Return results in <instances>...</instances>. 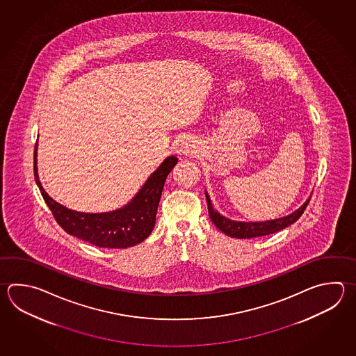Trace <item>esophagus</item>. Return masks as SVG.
Here are the masks:
<instances>
[{"label": "esophagus", "mask_w": 356, "mask_h": 356, "mask_svg": "<svg viewBox=\"0 0 356 356\" xmlns=\"http://www.w3.org/2000/svg\"><path fill=\"white\" fill-rule=\"evenodd\" d=\"M191 151V145H190L189 142L188 140H185V139H182L181 142H180V145H179V153H182V154H188Z\"/></svg>", "instance_id": "esophagus-1"}]
</instances>
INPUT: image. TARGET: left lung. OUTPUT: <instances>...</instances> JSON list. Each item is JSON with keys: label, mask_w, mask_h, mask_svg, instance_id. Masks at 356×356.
Masks as SVG:
<instances>
[{"label": "left lung", "mask_w": 356, "mask_h": 356, "mask_svg": "<svg viewBox=\"0 0 356 356\" xmlns=\"http://www.w3.org/2000/svg\"><path fill=\"white\" fill-rule=\"evenodd\" d=\"M205 197H207V203H208L209 217H211V222L216 225L218 229L222 231L227 236H229V237L240 238V240L268 236L271 233L284 229L288 225H293L305 213V208L311 200V197H309L299 209L293 211L291 214L286 216V217L279 218V219H274V220H266V222H236V220H231L228 218L220 216L217 211H214V208L211 207V197H209L207 191H205Z\"/></svg>", "instance_id": "1"}]
</instances>
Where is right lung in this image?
Returning <instances> with one entry per match:
<instances>
[{
    "label": "right lung",
    "instance_id": "obj_1",
    "mask_svg": "<svg viewBox=\"0 0 356 356\" xmlns=\"http://www.w3.org/2000/svg\"><path fill=\"white\" fill-rule=\"evenodd\" d=\"M37 145L34 151V177L44 202L49 207L51 214L65 232L97 247L127 248L145 241L156 223V213L160 203L161 194L177 159L167 157L161 166L145 181L138 194L131 203L109 213H81L71 211L53 200L44 191L39 181L37 168Z\"/></svg>",
    "mask_w": 356,
    "mask_h": 356
}]
</instances>
